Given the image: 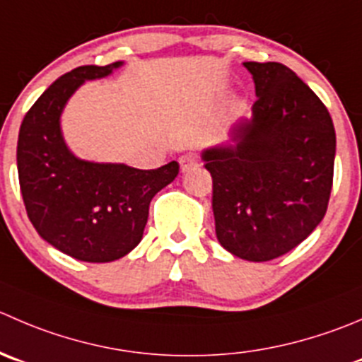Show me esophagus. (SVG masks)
<instances>
[{
	"instance_id": "1",
	"label": "esophagus",
	"mask_w": 362,
	"mask_h": 362,
	"mask_svg": "<svg viewBox=\"0 0 362 362\" xmlns=\"http://www.w3.org/2000/svg\"><path fill=\"white\" fill-rule=\"evenodd\" d=\"M178 163H180L182 171H189V170H192V168L198 166L199 160L194 153H185V156H182L180 159H178Z\"/></svg>"
}]
</instances>
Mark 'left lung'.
<instances>
[{"mask_svg":"<svg viewBox=\"0 0 362 362\" xmlns=\"http://www.w3.org/2000/svg\"><path fill=\"white\" fill-rule=\"evenodd\" d=\"M252 74V118L235 125V145L202 159L212 175L219 244L249 262H269L300 244L327 212L336 132L331 115L293 70L245 62Z\"/></svg>","mask_w":362,"mask_h":362,"instance_id":"obj_1","label":"left lung"}]
</instances>
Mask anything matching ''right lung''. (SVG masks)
I'll return each instance as SVG.
<instances>
[{
	"label": "right lung",
	"mask_w": 362,
	"mask_h": 362,
	"mask_svg": "<svg viewBox=\"0 0 362 362\" xmlns=\"http://www.w3.org/2000/svg\"><path fill=\"white\" fill-rule=\"evenodd\" d=\"M122 62L84 65L56 79L24 117L17 171L24 206L44 240L81 262L122 258L141 242L153 196L175 180L178 163L157 170L81 160L66 148L59 115L86 79L106 77Z\"/></svg>",
	"instance_id": "1"
}]
</instances>
